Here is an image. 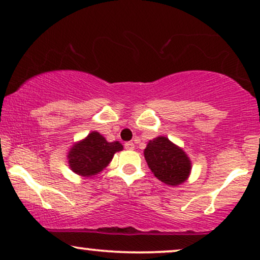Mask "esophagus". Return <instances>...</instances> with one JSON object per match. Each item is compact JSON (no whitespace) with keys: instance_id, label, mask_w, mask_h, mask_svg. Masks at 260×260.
Listing matches in <instances>:
<instances>
[{"instance_id":"obj_1","label":"esophagus","mask_w":260,"mask_h":260,"mask_svg":"<svg viewBox=\"0 0 260 260\" xmlns=\"http://www.w3.org/2000/svg\"><path fill=\"white\" fill-rule=\"evenodd\" d=\"M124 148H126L127 150H133V149L136 147H134V144L132 142H128V143H126V144H124Z\"/></svg>"}]
</instances>
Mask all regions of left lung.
I'll list each match as a JSON object with an SVG mask.
<instances>
[{
	"label": "left lung",
	"instance_id": "obj_1",
	"mask_svg": "<svg viewBox=\"0 0 260 260\" xmlns=\"http://www.w3.org/2000/svg\"><path fill=\"white\" fill-rule=\"evenodd\" d=\"M144 157L155 177L168 186H180L192 171V162L186 151L168 137L159 136L149 140Z\"/></svg>",
	"mask_w": 260,
	"mask_h": 260
}]
</instances>
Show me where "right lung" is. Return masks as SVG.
Here are the masks:
<instances>
[{"label": "right lung", "instance_id": "1", "mask_svg": "<svg viewBox=\"0 0 260 260\" xmlns=\"http://www.w3.org/2000/svg\"><path fill=\"white\" fill-rule=\"evenodd\" d=\"M122 149L123 145L120 142H107L103 134L92 131L70 148L67 153L68 166L74 174L82 177H91L105 170L113 155Z\"/></svg>", "mask_w": 260, "mask_h": 260}]
</instances>
